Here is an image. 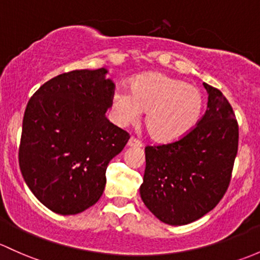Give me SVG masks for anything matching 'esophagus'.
Segmentation results:
<instances>
[{
	"label": "esophagus",
	"instance_id": "1",
	"mask_svg": "<svg viewBox=\"0 0 260 260\" xmlns=\"http://www.w3.org/2000/svg\"><path fill=\"white\" fill-rule=\"evenodd\" d=\"M128 146L129 147H142V142L136 137H131L128 141Z\"/></svg>",
	"mask_w": 260,
	"mask_h": 260
}]
</instances>
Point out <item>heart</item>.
Returning a JSON list of instances; mask_svg holds the SVG:
<instances>
[{
	"label": "heart",
	"instance_id": "1",
	"mask_svg": "<svg viewBox=\"0 0 260 260\" xmlns=\"http://www.w3.org/2000/svg\"><path fill=\"white\" fill-rule=\"evenodd\" d=\"M112 113L118 124L137 122L147 112L146 128L157 142H174L198 124L204 108L201 89L165 73H144L131 82L129 93L114 92Z\"/></svg>",
	"mask_w": 260,
	"mask_h": 260
}]
</instances>
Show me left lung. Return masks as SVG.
Instances as JSON below:
<instances>
[{
	"mask_svg": "<svg viewBox=\"0 0 260 260\" xmlns=\"http://www.w3.org/2000/svg\"><path fill=\"white\" fill-rule=\"evenodd\" d=\"M203 86L208 107L198 124L178 141L146 147L141 198L171 225L194 222L219 203L238 152L239 127L231 103L218 88Z\"/></svg>",
	"mask_w": 260,
	"mask_h": 260,
	"instance_id": "1",
	"label": "left lung"
}]
</instances>
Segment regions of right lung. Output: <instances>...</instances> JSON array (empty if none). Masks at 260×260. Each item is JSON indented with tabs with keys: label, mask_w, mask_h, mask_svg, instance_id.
Instances as JSON below:
<instances>
[{
	"label": "right lung",
	"mask_w": 260,
	"mask_h": 260,
	"mask_svg": "<svg viewBox=\"0 0 260 260\" xmlns=\"http://www.w3.org/2000/svg\"><path fill=\"white\" fill-rule=\"evenodd\" d=\"M107 70L53 77L27 103L18 162L31 192L58 214H77L102 196L106 171L129 133L106 118L114 94Z\"/></svg>",
	"instance_id": "1"
}]
</instances>
